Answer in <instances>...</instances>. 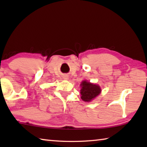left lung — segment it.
<instances>
[{"label": "left lung", "instance_id": "left-lung-1", "mask_svg": "<svg viewBox=\"0 0 147 147\" xmlns=\"http://www.w3.org/2000/svg\"><path fill=\"white\" fill-rule=\"evenodd\" d=\"M81 98L85 102H89L100 94L101 89L98 85L88 82L86 80L81 84Z\"/></svg>", "mask_w": 147, "mask_h": 147}]
</instances>
